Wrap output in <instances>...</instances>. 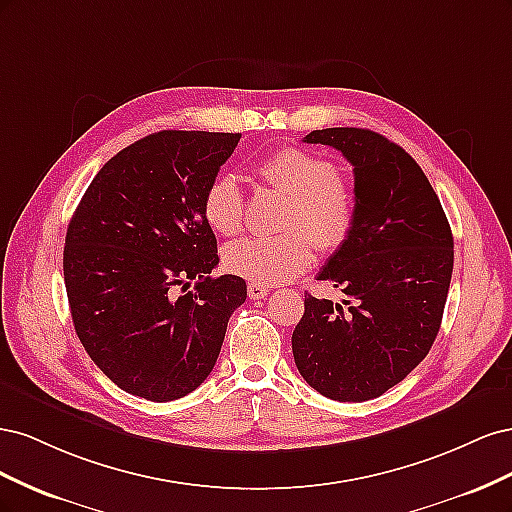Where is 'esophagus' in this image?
<instances>
[{"instance_id":"34e87169","label":"esophagus","mask_w":512,"mask_h":512,"mask_svg":"<svg viewBox=\"0 0 512 512\" xmlns=\"http://www.w3.org/2000/svg\"><path fill=\"white\" fill-rule=\"evenodd\" d=\"M247 294H250V299H254V301L265 299L269 294V286L258 284V282H250V284H247Z\"/></svg>"}]
</instances>
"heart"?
Returning <instances> with one entry per match:
<instances>
[{
	"label": "heart",
	"mask_w": 512,
	"mask_h": 512,
	"mask_svg": "<svg viewBox=\"0 0 512 512\" xmlns=\"http://www.w3.org/2000/svg\"><path fill=\"white\" fill-rule=\"evenodd\" d=\"M256 175L271 188L290 196L284 226L277 237H243L224 247L230 273L258 284H277L301 273L312 260V239L322 252L342 247L356 224L354 185L337 166L314 151L286 147L256 166ZM207 224L220 235H235L245 218V196L239 179L222 173L203 196Z\"/></svg>",
	"instance_id": "1"
}]
</instances>
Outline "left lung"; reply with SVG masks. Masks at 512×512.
<instances>
[{
	"label": "left lung",
	"mask_w": 512,
	"mask_h": 512,
	"mask_svg": "<svg viewBox=\"0 0 512 512\" xmlns=\"http://www.w3.org/2000/svg\"><path fill=\"white\" fill-rule=\"evenodd\" d=\"M354 166L356 224L318 273L346 299L305 294L292 333L299 374L335 401L380 397L421 363L440 331L453 275V232L410 153L365 128L309 132Z\"/></svg>",
	"instance_id": "8db88e82"
}]
</instances>
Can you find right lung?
<instances>
[{"label": "right lung", "instance_id": "right-lung-1", "mask_svg": "<svg viewBox=\"0 0 512 512\" xmlns=\"http://www.w3.org/2000/svg\"><path fill=\"white\" fill-rule=\"evenodd\" d=\"M241 134L162 130L108 160L66 232L74 331L102 374L149 401L198 389L218 361L239 275L211 277L218 241L203 196ZM195 282V290L188 291Z\"/></svg>", "mask_w": 512, "mask_h": 512}]
</instances>
